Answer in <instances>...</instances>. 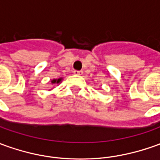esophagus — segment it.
I'll list each match as a JSON object with an SVG mask.
<instances>
[{
	"mask_svg": "<svg viewBox=\"0 0 160 160\" xmlns=\"http://www.w3.org/2000/svg\"><path fill=\"white\" fill-rule=\"evenodd\" d=\"M74 74L80 76V75H82V71H81V70H74Z\"/></svg>",
	"mask_w": 160,
	"mask_h": 160,
	"instance_id": "obj_1",
	"label": "esophagus"
}]
</instances>
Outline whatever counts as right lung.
Wrapping results in <instances>:
<instances>
[{"instance_id":"add662e5","label":"right lung","mask_w":160,"mask_h":160,"mask_svg":"<svg viewBox=\"0 0 160 160\" xmlns=\"http://www.w3.org/2000/svg\"><path fill=\"white\" fill-rule=\"evenodd\" d=\"M62 80V78H58V79H53L52 81H51V83H59V82H61V81Z\"/></svg>"}]
</instances>
